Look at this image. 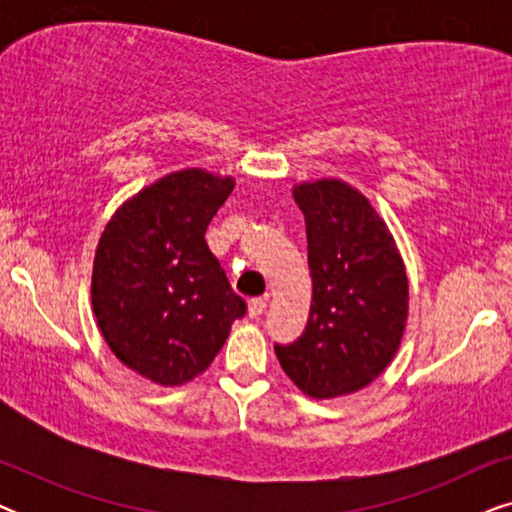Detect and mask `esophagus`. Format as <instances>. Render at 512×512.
I'll return each mask as SVG.
<instances>
[{
    "label": "esophagus",
    "instance_id": "34e87169",
    "mask_svg": "<svg viewBox=\"0 0 512 512\" xmlns=\"http://www.w3.org/2000/svg\"><path fill=\"white\" fill-rule=\"evenodd\" d=\"M265 305H268V300L265 298H254V300H249V317L251 319H258L261 317V314L265 312Z\"/></svg>",
    "mask_w": 512,
    "mask_h": 512
}]
</instances>
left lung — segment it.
<instances>
[{
  "label": "left lung",
  "mask_w": 512,
  "mask_h": 512,
  "mask_svg": "<svg viewBox=\"0 0 512 512\" xmlns=\"http://www.w3.org/2000/svg\"><path fill=\"white\" fill-rule=\"evenodd\" d=\"M293 200L305 214L312 305L305 333L275 354L305 396L356 394L384 373L403 342L405 263L387 223L347 181H300Z\"/></svg>",
  "instance_id": "1"
}]
</instances>
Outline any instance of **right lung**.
<instances>
[{
	"mask_svg": "<svg viewBox=\"0 0 512 512\" xmlns=\"http://www.w3.org/2000/svg\"><path fill=\"white\" fill-rule=\"evenodd\" d=\"M233 188L230 174L170 172L130 195L97 242V328L125 368L158 387L205 373L247 310L205 242Z\"/></svg>",
	"mask_w": 512,
	"mask_h": 512,
	"instance_id": "1",
	"label": "right lung"
}]
</instances>
